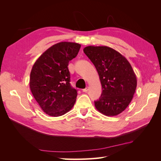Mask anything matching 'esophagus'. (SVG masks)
Instances as JSON below:
<instances>
[{
    "instance_id": "1",
    "label": "esophagus",
    "mask_w": 161,
    "mask_h": 161,
    "mask_svg": "<svg viewBox=\"0 0 161 161\" xmlns=\"http://www.w3.org/2000/svg\"><path fill=\"white\" fill-rule=\"evenodd\" d=\"M88 90H89V87L87 86V87H86L85 89H82V92H86L87 91H88Z\"/></svg>"
}]
</instances>
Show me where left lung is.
I'll return each mask as SVG.
<instances>
[{"label": "left lung", "mask_w": 161, "mask_h": 161, "mask_svg": "<svg viewBox=\"0 0 161 161\" xmlns=\"http://www.w3.org/2000/svg\"><path fill=\"white\" fill-rule=\"evenodd\" d=\"M98 72L102 93L95 101L96 109L107 116L124 111L132 100L137 79L130 62L108 46H87L83 50Z\"/></svg>", "instance_id": "8db88e82"}]
</instances>
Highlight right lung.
<instances>
[{
    "mask_svg": "<svg viewBox=\"0 0 161 161\" xmlns=\"http://www.w3.org/2000/svg\"><path fill=\"white\" fill-rule=\"evenodd\" d=\"M80 44L62 42L53 45L34 63L30 86L34 98L47 115L58 117L74 106L77 91L70 84L69 61L75 58Z\"/></svg>",
    "mask_w": 161,
    "mask_h": 161,
    "instance_id": "obj_1",
    "label": "right lung"
}]
</instances>
